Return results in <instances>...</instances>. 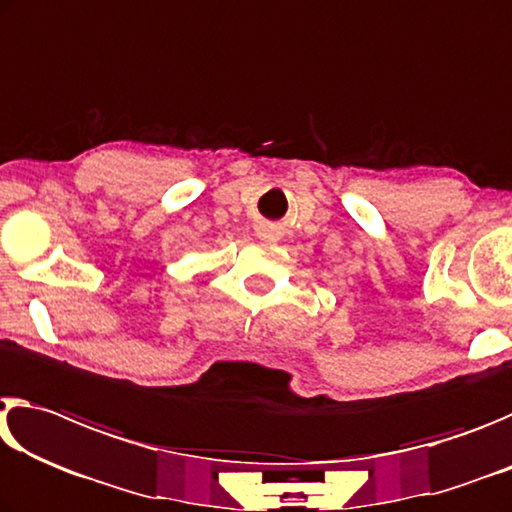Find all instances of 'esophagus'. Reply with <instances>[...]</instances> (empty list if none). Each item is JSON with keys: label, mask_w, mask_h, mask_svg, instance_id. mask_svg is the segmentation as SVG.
Instances as JSON below:
<instances>
[{"label": "esophagus", "mask_w": 512, "mask_h": 512, "mask_svg": "<svg viewBox=\"0 0 512 512\" xmlns=\"http://www.w3.org/2000/svg\"><path fill=\"white\" fill-rule=\"evenodd\" d=\"M261 236H263L265 240H276V238H279V233H276L274 226H263Z\"/></svg>", "instance_id": "34e87169"}]
</instances>
